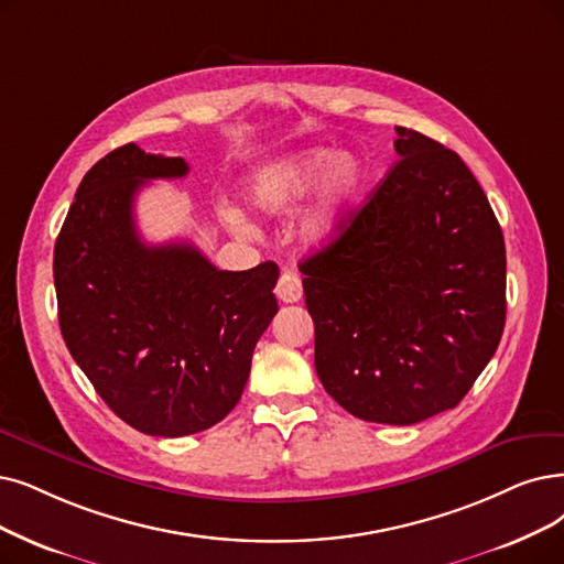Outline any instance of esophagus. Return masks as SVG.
I'll return each instance as SVG.
<instances>
[{"instance_id":"obj_1","label":"esophagus","mask_w":564,"mask_h":564,"mask_svg":"<svg viewBox=\"0 0 564 564\" xmlns=\"http://www.w3.org/2000/svg\"><path fill=\"white\" fill-rule=\"evenodd\" d=\"M278 299L282 303H299L301 296H303V284H301V278L289 273V270H284L280 282H278Z\"/></svg>"}]
</instances>
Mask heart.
<instances>
[{
    "label": "heart",
    "instance_id": "heart-1",
    "mask_svg": "<svg viewBox=\"0 0 564 564\" xmlns=\"http://www.w3.org/2000/svg\"><path fill=\"white\" fill-rule=\"evenodd\" d=\"M333 161V150H310L261 169L250 187L252 204L265 215H280L303 200L324 177L322 204L307 224V236L312 242H330L368 183V173L358 162L349 156L335 165Z\"/></svg>",
    "mask_w": 564,
    "mask_h": 564
}]
</instances>
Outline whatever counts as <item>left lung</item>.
<instances>
[{
    "mask_svg": "<svg viewBox=\"0 0 564 564\" xmlns=\"http://www.w3.org/2000/svg\"><path fill=\"white\" fill-rule=\"evenodd\" d=\"M395 131L400 160L299 268L326 393L364 421L412 425L454 410L498 349L507 254L460 156Z\"/></svg>",
    "mask_w": 564,
    "mask_h": 564,
    "instance_id": "left-lung-1",
    "label": "left lung"
}]
</instances>
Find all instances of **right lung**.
I'll return each instance as SVG.
<instances>
[{
  "instance_id": "obj_1",
  "label": "right lung",
  "mask_w": 564,
  "mask_h": 564,
  "mask_svg": "<svg viewBox=\"0 0 564 564\" xmlns=\"http://www.w3.org/2000/svg\"><path fill=\"white\" fill-rule=\"evenodd\" d=\"M187 171L133 143L108 152L85 173L53 259L66 347L108 408L154 437L200 433L236 408L278 312V263L219 270L189 242L141 240L139 189Z\"/></svg>"
}]
</instances>
